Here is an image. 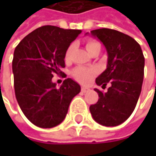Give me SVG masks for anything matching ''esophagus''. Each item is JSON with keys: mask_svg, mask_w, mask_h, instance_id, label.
Here are the masks:
<instances>
[{"mask_svg": "<svg viewBox=\"0 0 156 156\" xmlns=\"http://www.w3.org/2000/svg\"><path fill=\"white\" fill-rule=\"evenodd\" d=\"M90 89L88 88V87H81V92L82 93H87V92H88Z\"/></svg>", "mask_w": 156, "mask_h": 156, "instance_id": "1", "label": "esophagus"}]
</instances>
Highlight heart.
I'll list each match as a JSON object with an SVG mask.
<instances>
[{
    "label": "heart",
    "instance_id": "obj_1",
    "mask_svg": "<svg viewBox=\"0 0 156 156\" xmlns=\"http://www.w3.org/2000/svg\"><path fill=\"white\" fill-rule=\"evenodd\" d=\"M98 46L100 47V44L98 41H87V45H86L87 51L91 50L93 48L98 47ZM73 48H74V44H70L69 46V48H67L66 53H65L66 59H69L70 58V55H71V52L73 50ZM97 73H98V69L96 68H88V67H83V66L77 67L72 71V75L75 78V79L78 80V82L82 83V84L88 83L91 80V78H93Z\"/></svg>",
    "mask_w": 156,
    "mask_h": 156
}]
</instances>
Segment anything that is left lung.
<instances>
[{"label": "left lung", "instance_id": "obj_1", "mask_svg": "<svg viewBox=\"0 0 156 156\" xmlns=\"http://www.w3.org/2000/svg\"><path fill=\"white\" fill-rule=\"evenodd\" d=\"M88 34V33H87ZM108 52L106 70L96 78L98 86H111L108 92L98 93V101L89 110L94 120L105 126H116L133 113L142 90L144 58L140 45L130 36L111 29L90 31Z\"/></svg>", "mask_w": 156, "mask_h": 156}]
</instances>
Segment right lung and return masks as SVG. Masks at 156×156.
I'll return each instance as SVG.
<instances>
[{"label": "right lung", "instance_id": "add662e5", "mask_svg": "<svg viewBox=\"0 0 156 156\" xmlns=\"http://www.w3.org/2000/svg\"><path fill=\"white\" fill-rule=\"evenodd\" d=\"M80 30L42 26L28 34L15 48L12 59L14 90L25 116L35 126L51 128L66 117L80 86L67 78L57 87L53 75L62 73L65 53Z\"/></svg>", "mask_w": 156, "mask_h": 156}]
</instances>
